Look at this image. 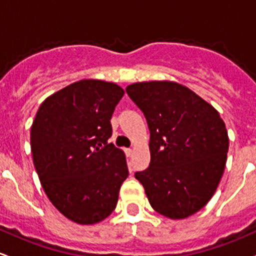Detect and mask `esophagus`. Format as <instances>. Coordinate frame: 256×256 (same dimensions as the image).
Returning <instances> with one entry per match:
<instances>
[{"instance_id":"1","label":"esophagus","mask_w":256,"mask_h":256,"mask_svg":"<svg viewBox=\"0 0 256 256\" xmlns=\"http://www.w3.org/2000/svg\"><path fill=\"white\" fill-rule=\"evenodd\" d=\"M124 152H126V155H127V156L129 158V156H132V154H133V150L132 149H124Z\"/></svg>"}]
</instances>
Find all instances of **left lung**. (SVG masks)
I'll return each mask as SVG.
<instances>
[{
	"mask_svg": "<svg viewBox=\"0 0 256 256\" xmlns=\"http://www.w3.org/2000/svg\"><path fill=\"white\" fill-rule=\"evenodd\" d=\"M150 130V164L136 174L150 206L182 220L208 204L224 172L228 132L218 110L175 81H143L126 88Z\"/></svg>",
	"mask_w": 256,
	"mask_h": 256,
	"instance_id": "left-lung-1",
	"label": "left lung"
}]
</instances>
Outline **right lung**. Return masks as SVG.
Instances as JSON below:
<instances>
[{"label":"right lung","instance_id":"add662e5","mask_svg":"<svg viewBox=\"0 0 256 256\" xmlns=\"http://www.w3.org/2000/svg\"><path fill=\"white\" fill-rule=\"evenodd\" d=\"M124 90L108 81H76L42 102L30 128L33 162L44 192L78 224L106 220L128 178L126 155L108 143L113 110Z\"/></svg>","mask_w":256,"mask_h":256}]
</instances>
